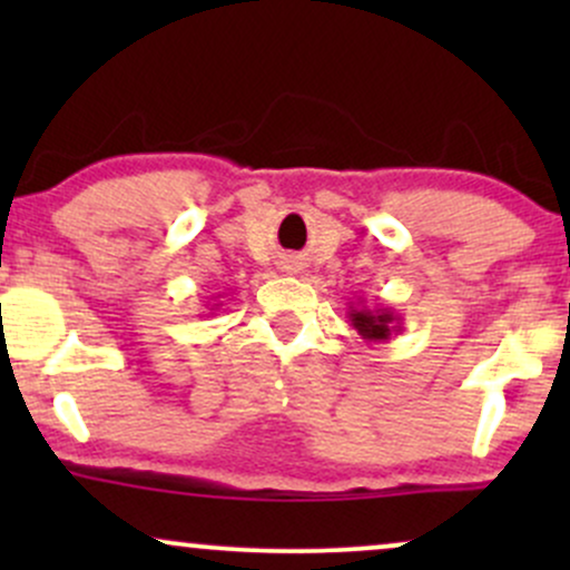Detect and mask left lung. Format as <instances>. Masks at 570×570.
<instances>
[{"instance_id": "left-lung-1", "label": "left lung", "mask_w": 570, "mask_h": 570, "mask_svg": "<svg viewBox=\"0 0 570 570\" xmlns=\"http://www.w3.org/2000/svg\"><path fill=\"white\" fill-rule=\"evenodd\" d=\"M348 322L364 343H389L391 337L402 332V316L389 305H348Z\"/></svg>"}]
</instances>
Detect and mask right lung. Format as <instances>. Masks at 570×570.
I'll return each instance as SVG.
<instances>
[{
  "mask_svg": "<svg viewBox=\"0 0 570 570\" xmlns=\"http://www.w3.org/2000/svg\"><path fill=\"white\" fill-rule=\"evenodd\" d=\"M222 305V303H219ZM208 311H217V305H212V307H208Z\"/></svg>",
  "mask_w": 570,
  "mask_h": 570,
  "instance_id": "add662e5",
  "label": "right lung"
}]
</instances>
